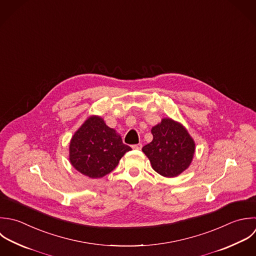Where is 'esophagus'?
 <instances>
[{
  "mask_svg": "<svg viewBox=\"0 0 256 256\" xmlns=\"http://www.w3.org/2000/svg\"><path fill=\"white\" fill-rule=\"evenodd\" d=\"M132 148H134V150H140L142 148V144H134Z\"/></svg>",
  "mask_w": 256,
  "mask_h": 256,
  "instance_id": "esophagus-1",
  "label": "esophagus"
}]
</instances>
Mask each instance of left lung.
<instances>
[{"label":"left lung","instance_id":"8db88e82","mask_svg":"<svg viewBox=\"0 0 256 256\" xmlns=\"http://www.w3.org/2000/svg\"><path fill=\"white\" fill-rule=\"evenodd\" d=\"M154 140L142 148L152 168L162 176L174 178L186 170L194 158L196 144L178 122L164 118L152 128Z\"/></svg>","mask_w":256,"mask_h":256}]
</instances>
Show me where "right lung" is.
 <instances>
[{"mask_svg":"<svg viewBox=\"0 0 256 256\" xmlns=\"http://www.w3.org/2000/svg\"><path fill=\"white\" fill-rule=\"evenodd\" d=\"M132 150L100 116H90L76 132L70 144V160L80 174L100 178L112 172Z\"/></svg>","mask_w":256,"mask_h":256,"instance_id":"obj_1","label":"right lung"}]
</instances>
